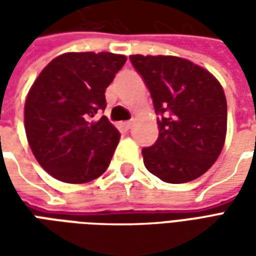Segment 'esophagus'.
<instances>
[{
  "instance_id": "34e87169",
  "label": "esophagus",
  "mask_w": 256,
  "mask_h": 256,
  "mask_svg": "<svg viewBox=\"0 0 256 256\" xmlns=\"http://www.w3.org/2000/svg\"><path fill=\"white\" fill-rule=\"evenodd\" d=\"M122 128H124V130H130V128H133V122H130V120H128V122H123Z\"/></svg>"
}]
</instances>
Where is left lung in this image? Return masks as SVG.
<instances>
[{"label": "left lung", "instance_id": "left-lung-1", "mask_svg": "<svg viewBox=\"0 0 256 256\" xmlns=\"http://www.w3.org/2000/svg\"><path fill=\"white\" fill-rule=\"evenodd\" d=\"M130 62L150 89L159 137L142 150L148 172L168 184L196 180L224 148L226 97L214 75L177 56L133 54Z\"/></svg>", "mask_w": 256, "mask_h": 256}]
</instances>
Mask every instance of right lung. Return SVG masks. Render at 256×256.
<instances>
[{"mask_svg":"<svg viewBox=\"0 0 256 256\" xmlns=\"http://www.w3.org/2000/svg\"><path fill=\"white\" fill-rule=\"evenodd\" d=\"M124 63L126 56L110 52L64 53L31 86L26 136L38 163L58 181L89 182L110 166L120 134L106 116H96Z\"/></svg>","mask_w":256,"mask_h":256,"instance_id":"right-lung-1","label":"right lung"}]
</instances>
